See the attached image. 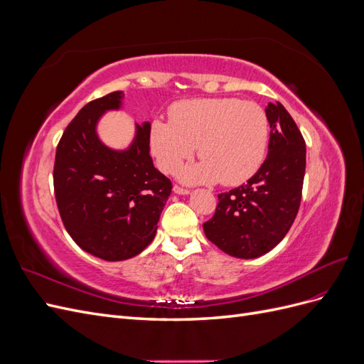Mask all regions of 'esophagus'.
<instances>
[{
  "label": "esophagus",
  "instance_id": "34e87169",
  "mask_svg": "<svg viewBox=\"0 0 364 364\" xmlns=\"http://www.w3.org/2000/svg\"><path fill=\"white\" fill-rule=\"evenodd\" d=\"M173 191H174L176 194H188V193H190L188 188H183V186H181V185H174V186H173Z\"/></svg>",
  "mask_w": 364,
  "mask_h": 364
}]
</instances>
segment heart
Here are the masks:
<instances>
[{
  "instance_id": "1",
  "label": "heart",
  "mask_w": 364,
  "mask_h": 364,
  "mask_svg": "<svg viewBox=\"0 0 364 364\" xmlns=\"http://www.w3.org/2000/svg\"><path fill=\"white\" fill-rule=\"evenodd\" d=\"M171 123L155 119L150 149L158 167L176 173L199 146L202 162L183 173L190 182L238 185L262 164L269 142V119L264 109L238 98H197L176 103Z\"/></svg>"
}]
</instances>
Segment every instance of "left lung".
I'll use <instances>...</instances> for the list:
<instances>
[{
	"mask_svg": "<svg viewBox=\"0 0 364 364\" xmlns=\"http://www.w3.org/2000/svg\"><path fill=\"white\" fill-rule=\"evenodd\" d=\"M269 153L247 183L218 194L206 238L228 255L257 258L287 235L299 211L305 174V139L279 102L269 103Z\"/></svg>",
	"mask_w": 364,
	"mask_h": 364,
	"instance_id": "1",
	"label": "left lung"
}]
</instances>
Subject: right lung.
Wrapping results in <instances>:
<instances>
[{
  "label": "right lung",
  "instance_id": "add662e5",
  "mask_svg": "<svg viewBox=\"0 0 364 364\" xmlns=\"http://www.w3.org/2000/svg\"><path fill=\"white\" fill-rule=\"evenodd\" d=\"M115 91L85 105L56 149L54 196L65 229L83 250L123 261L144 250L171 193V181L153 165L150 124L136 126L127 150L107 149L95 134L100 115L118 109Z\"/></svg>",
  "mask_w": 364,
  "mask_h": 364
}]
</instances>
